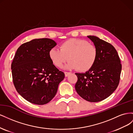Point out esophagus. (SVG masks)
<instances>
[{
	"mask_svg": "<svg viewBox=\"0 0 133 133\" xmlns=\"http://www.w3.org/2000/svg\"><path fill=\"white\" fill-rule=\"evenodd\" d=\"M65 76H68V75H69L70 74H71V73L70 72H68V71H65Z\"/></svg>",
	"mask_w": 133,
	"mask_h": 133,
	"instance_id": "1",
	"label": "esophagus"
}]
</instances>
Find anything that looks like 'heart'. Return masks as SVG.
<instances>
[{
	"mask_svg": "<svg viewBox=\"0 0 133 133\" xmlns=\"http://www.w3.org/2000/svg\"><path fill=\"white\" fill-rule=\"evenodd\" d=\"M59 49L53 48L49 53L52 62L58 68H62L69 60L68 68L86 71L93 66L98 56L96 47L83 39L67 40L60 44Z\"/></svg>",
	"mask_w": 133,
	"mask_h": 133,
	"instance_id": "1",
	"label": "heart"
}]
</instances>
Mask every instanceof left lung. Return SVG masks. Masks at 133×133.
I'll return each instance as SVG.
<instances>
[{"label": "left lung", "mask_w": 133, "mask_h": 133, "mask_svg": "<svg viewBox=\"0 0 133 133\" xmlns=\"http://www.w3.org/2000/svg\"><path fill=\"white\" fill-rule=\"evenodd\" d=\"M97 48L98 56L91 69L85 73H75V88L82 98L90 102L102 101L117 88L122 64L117 51L111 44L95 36H88Z\"/></svg>", "instance_id": "1"}]
</instances>
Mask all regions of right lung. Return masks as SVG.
I'll return each instance as SVG.
<instances>
[{"mask_svg": "<svg viewBox=\"0 0 133 133\" xmlns=\"http://www.w3.org/2000/svg\"><path fill=\"white\" fill-rule=\"evenodd\" d=\"M56 45L50 39H35L22 44L16 51L11 65L13 84L31 103L44 105L51 101L65 77L49 57L50 50Z\"/></svg>", "mask_w": 133, "mask_h": 133, "instance_id": "right-lung-1", "label": "right lung"}]
</instances>
